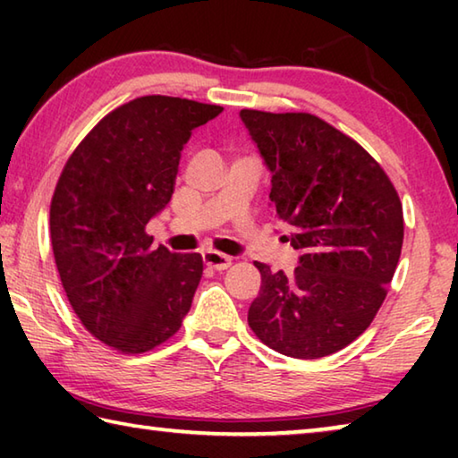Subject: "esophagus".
I'll use <instances>...</instances> for the list:
<instances>
[{
  "instance_id": "esophagus-1",
  "label": "esophagus",
  "mask_w": 458,
  "mask_h": 458,
  "mask_svg": "<svg viewBox=\"0 0 458 458\" xmlns=\"http://www.w3.org/2000/svg\"><path fill=\"white\" fill-rule=\"evenodd\" d=\"M204 262H206V267H210L214 270H226L232 265V259L226 257V254H222V252L206 250L204 252Z\"/></svg>"
}]
</instances>
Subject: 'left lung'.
I'll use <instances>...</instances> for the list:
<instances>
[{
	"instance_id": "obj_1",
	"label": "left lung",
	"mask_w": 458,
	"mask_h": 458,
	"mask_svg": "<svg viewBox=\"0 0 458 458\" xmlns=\"http://www.w3.org/2000/svg\"><path fill=\"white\" fill-rule=\"evenodd\" d=\"M270 180L278 222L303 254L291 275L265 262L248 325L262 344L297 360L344 350L374 321L396 273L404 214L377 161L311 113L240 111Z\"/></svg>"
}]
</instances>
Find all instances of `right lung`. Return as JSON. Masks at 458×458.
<instances>
[{
    "label": "right lung",
    "mask_w": 458,
    "mask_h": 458,
    "mask_svg": "<svg viewBox=\"0 0 458 458\" xmlns=\"http://www.w3.org/2000/svg\"><path fill=\"white\" fill-rule=\"evenodd\" d=\"M222 113L180 97L129 100L100 119L68 157L50 204L60 283L90 335L121 353L174 337L204 260L153 246L147 222L172 199L191 131Z\"/></svg>",
    "instance_id": "right-lung-1"
}]
</instances>
